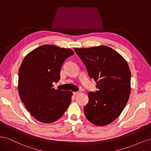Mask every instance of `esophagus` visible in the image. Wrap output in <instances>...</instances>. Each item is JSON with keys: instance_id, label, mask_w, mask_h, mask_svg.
I'll return each mask as SVG.
<instances>
[{"instance_id": "34e87169", "label": "esophagus", "mask_w": 151, "mask_h": 151, "mask_svg": "<svg viewBox=\"0 0 151 151\" xmlns=\"http://www.w3.org/2000/svg\"><path fill=\"white\" fill-rule=\"evenodd\" d=\"M79 93V91H77V92H73V94H74V95H77V94H78Z\"/></svg>"}]
</instances>
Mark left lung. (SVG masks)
Segmentation results:
<instances>
[{
    "label": "left lung",
    "instance_id": "left-lung-1",
    "mask_svg": "<svg viewBox=\"0 0 151 151\" xmlns=\"http://www.w3.org/2000/svg\"><path fill=\"white\" fill-rule=\"evenodd\" d=\"M91 78L98 89L88 93L84 112L87 119L97 126L109 124L120 115L130 94L131 74L126 60L104 45L74 48Z\"/></svg>",
    "mask_w": 151,
    "mask_h": 151
}]
</instances>
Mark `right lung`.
Here are the masks:
<instances>
[{
    "label": "right lung",
    "instance_id": "obj_1",
    "mask_svg": "<svg viewBox=\"0 0 151 151\" xmlns=\"http://www.w3.org/2000/svg\"><path fill=\"white\" fill-rule=\"evenodd\" d=\"M73 50L44 45L24 57L19 70L18 92L28 111L45 123L57 121L71 102L72 93L55 89L53 83L60 79V69Z\"/></svg>",
    "mask_w": 151,
    "mask_h": 151
}]
</instances>
